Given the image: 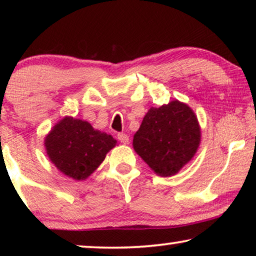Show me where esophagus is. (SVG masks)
Instances as JSON below:
<instances>
[{
  "label": "esophagus",
  "instance_id": "obj_1",
  "mask_svg": "<svg viewBox=\"0 0 256 256\" xmlns=\"http://www.w3.org/2000/svg\"><path fill=\"white\" fill-rule=\"evenodd\" d=\"M118 141L121 143H124V144H128L129 142V136L127 134H124V132H120V134H118Z\"/></svg>",
  "mask_w": 256,
  "mask_h": 256
}]
</instances>
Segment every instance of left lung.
Returning <instances> with one entry per match:
<instances>
[{"mask_svg":"<svg viewBox=\"0 0 256 256\" xmlns=\"http://www.w3.org/2000/svg\"><path fill=\"white\" fill-rule=\"evenodd\" d=\"M199 144L198 118L178 100L150 108L132 140L138 155L162 177L176 174L196 155Z\"/></svg>","mask_w":256,"mask_h":256,"instance_id":"left-lung-1","label":"left lung"}]
</instances>
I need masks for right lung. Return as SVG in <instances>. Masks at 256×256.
Segmentation results:
<instances>
[{"label":"right lung","instance_id":"obj_1","mask_svg":"<svg viewBox=\"0 0 256 256\" xmlns=\"http://www.w3.org/2000/svg\"><path fill=\"white\" fill-rule=\"evenodd\" d=\"M116 140L94 129L87 121L65 116L45 138L48 158L72 180H85L102 163Z\"/></svg>","mask_w":256,"mask_h":256}]
</instances>
